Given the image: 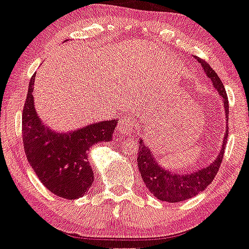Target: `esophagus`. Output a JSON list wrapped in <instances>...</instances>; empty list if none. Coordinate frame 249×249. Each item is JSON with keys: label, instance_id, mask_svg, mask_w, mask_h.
I'll list each match as a JSON object with an SVG mask.
<instances>
[{"label": "esophagus", "instance_id": "esophagus-1", "mask_svg": "<svg viewBox=\"0 0 249 249\" xmlns=\"http://www.w3.org/2000/svg\"><path fill=\"white\" fill-rule=\"evenodd\" d=\"M134 128V121L133 119H130L129 116L122 117L121 122L119 124V130L124 134H127V133H130Z\"/></svg>", "mask_w": 249, "mask_h": 249}]
</instances>
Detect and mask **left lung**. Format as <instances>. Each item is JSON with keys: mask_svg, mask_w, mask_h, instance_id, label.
Masks as SVG:
<instances>
[{"mask_svg": "<svg viewBox=\"0 0 249 249\" xmlns=\"http://www.w3.org/2000/svg\"><path fill=\"white\" fill-rule=\"evenodd\" d=\"M197 60L202 65L208 78H210V81L213 82V88L221 95L222 103L224 107V114H226V119L228 121V96H227L223 83L207 61L200 59V58H197ZM227 138H228V124L226 125L223 143H222V148L217 158L209 166L198 170L197 172L185 173V175H178V173L176 175V173H172L171 171L165 170L160 165H158V161L151 154L149 148L143 143L142 139H140L138 152V167L146 188L158 199L165 200L168 203L181 202V200H186L198 195L199 192H202L210 185L215 176L217 175L222 159H223Z\"/></svg>", "mask_w": 249, "mask_h": 249, "instance_id": "8db88e82", "label": "left lung"}]
</instances>
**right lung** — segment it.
Instances as JSON below:
<instances>
[{
  "instance_id": "obj_1",
  "label": "right lung",
  "mask_w": 249,
  "mask_h": 249,
  "mask_svg": "<svg viewBox=\"0 0 249 249\" xmlns=\"http://www.w3.org/2000/svg\"><path fill=\"white\" fill-rule=\"evenodd\" d=\"M34 74L22 111V140L27 160L45 188L66 199L83 196L93 181L88 161L89 149L111 140L117 120L85 125L69 134H59L41 122L34 108Z\"/></svg>"
}]
</instances>
